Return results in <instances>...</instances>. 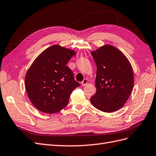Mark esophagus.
<instances>
[{"instance_id": "esophagus-1", "label": "esophagus", "mask_w": 156, "mask_h": 156, "mask_svg": "<svg viewBox=\"0 0 156 156\" xmlns=\"http://www.w3.org/2000/svg\"><path fill=\"white\" fill-rule=\"evenodd\" d=\"M87 84V79H84L83 80L82 82V86H86Z\"/></svg>"}]
</instances>
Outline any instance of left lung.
Masks as SVG:
<instances>
[{
    "label": "left lung",
    "instance_id": "left-lung-1",
    "mask_svg": "<svg viewBox=\"0 0 156 156\" xmlns=\"http://www.w3.org/2000/svg\"><path fill=\"white\" fill-rule=\"evenodd\" d=\"M91 53L97 65V90L91 97V103L102 112L117 111L125 105L133 90L132 66L121 51L110 44Z\"/></svg>",
    "mask_w": 156,
    "mask_h": 156
}]
</instances>
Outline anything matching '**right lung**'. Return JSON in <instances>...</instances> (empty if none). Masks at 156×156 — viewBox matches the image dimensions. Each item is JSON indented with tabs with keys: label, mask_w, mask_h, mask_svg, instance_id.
I'll list each match as a JSON object with an SVG mask.
<instances>
[{
	"label": "right lung",
	"mask_w": 156,
	"mask_h": 156,
	"mask_svg": "<svg viewBox=\"0 0 156 156\" xmlns=\"http://www.w3.org/2000/svg\"><path fill=\"white\" fill-rule=\"evenodd\" d=\"M76 51L53 45L44 50L27 72L25 85L31 103L44 113L59 112L69 103L71 93L80 86L67 66Z\"/></svg>",
	"instance_id": "add662e5"
}]
</instances>
